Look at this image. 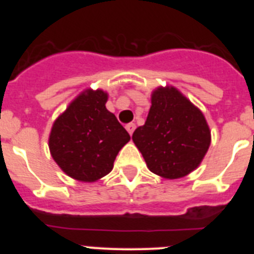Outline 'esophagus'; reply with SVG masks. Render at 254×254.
I'll return each instance as SVG.
<instances>
[{"instance_id": "obj_1", "label": "esophagus", "mask_w": 254, "mask_h": 254, "mask_svg": "<svg viewBox=\"0 0 254 254\" xmlns=\"http://www.w3.org/2000/svg\"><path fill=\"white\" fill-rule=\"evenodd\" d=\"M134 128H136V125H134V123H128V125L126 126V129H127V131H128V133H129V134L133 133Z\"/></svg>"}]
</instances>
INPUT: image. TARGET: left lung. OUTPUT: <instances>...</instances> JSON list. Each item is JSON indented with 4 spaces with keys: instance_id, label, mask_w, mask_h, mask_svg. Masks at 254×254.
Instances as JSON below:
<instances>
[{
    "instance_id": "8db88e82",
    "label": "left lung",
    "mask_w": 254,
    "mask_h": 254,
    "mask_svg": "<svg viewBox=\"0 0 254 254\" xmlns=\"http://www.w3.org/2000/svg\"><path fill=\"white\" fill-rule=\"evenodd\" d=\"M147 168L156 176L178 179L198 168L211 143L203 113L174 86L151 94L145 125L132 134Z\"/></svg>"
}]
</instances>
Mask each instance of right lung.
<instances>
[{"instance_id":"right-lung-1","label":"right lung","mask_w":254,"mask_h":254,"mask_svg":"<svg viewBox=\"0 0 254 254\" xmlns=\"http://www.w3.org/2000/svg\"><path fill=\"white\" fill-rule=\"evenodd\" d=\"M108 93L86 89L53 122L48 138L52 158L67 176L96 182L113 169L128 132L105 108Z\"/></svg>"}]
</instances>
